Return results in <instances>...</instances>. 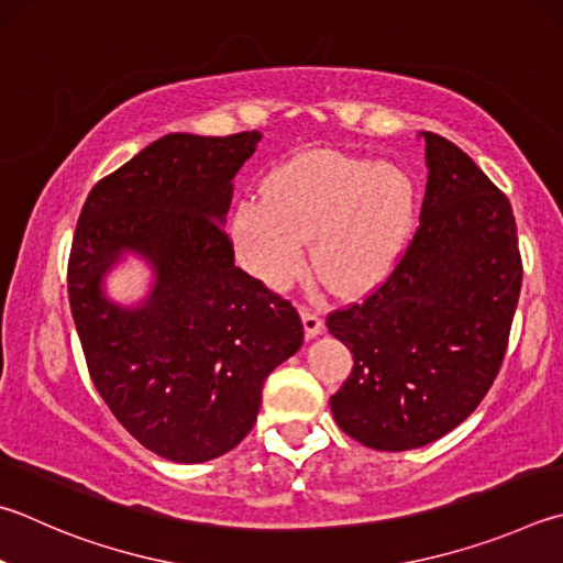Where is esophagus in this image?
I'll return each mask as SVG.
<instances>
[{
	"instance_id": "1",
	"label": "esophagus",
	"mask_w": 563,
	"mask_h": 563,
	"mask_svg": "<svg viewBox=\"0 0 563 563\" xmlns=\"http://www.w3.org/2000/svg\"><path fill=\"white\" fill-rule=\"evenodd\" d=\"M300 317H302V324H305V334L308 336H317L322 330V314L308 308V305H302L300 308Z\"/></svg>"
}]
</instances>
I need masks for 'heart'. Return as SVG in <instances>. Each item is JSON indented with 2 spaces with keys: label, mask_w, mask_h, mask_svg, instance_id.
<instances>
[{
  "label": "heart",
  "mask_w": 563,
  "mask_h": 563,
  "mask_svg": "<svg viewBox=\"0 0 563 563\" xmlns=\"http://www.w3.org/2000/svg\"><path fill=\"white\" fill-rule=\"evenodd\" d=\"M413 181L388 162L308 152L263 181L261 199L239 203L233 236L249 268L285 288L302 265V243L327 285L340 292L379 283L404 249L413 219Z\"/></svg>",
  "instance_id": "1"
}]
</instances>
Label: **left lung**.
Segmentation results:
<instances>
[{"mask_svg": "<svg viewBox=\"0 0 563 563\" xmlns=\"http://www.w3.org/2000/svg\"><path fill=\"white\" fill-rule=\"evenodd\" d=\"M421 135L428 184L413 239L362 302L327 314L354 360L330 398L334 421L374 451L428 445L475 411L522 290L509 199L451 140Z\"/></svg>", "mask_w": 563, "mask_h": 563, "instance_id": "left-lung-1", "label": "left lung"}]
</instances>
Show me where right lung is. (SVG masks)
<instances>
[{
	"instance_id": "1",
	"label": "right lung",
	"mask_w": 563,
	"mask_h": 563,
	"mask_svg": "<svg viewBox=\"0 0 563 563\" xmlns=\"http://www.w3.org/2000/svg\"><path fill=\"white\" fill-rule=\"evenodd\" d=\"M258 132H175L100 179L80 209L68 300L88 374L122 428L175 463H203L251 433L268 374L302 344L290 300L233 263L223 229L233 184ZM122 250L158 280L137 311L99 280Z\"/></svg>"
}]
</instances>
